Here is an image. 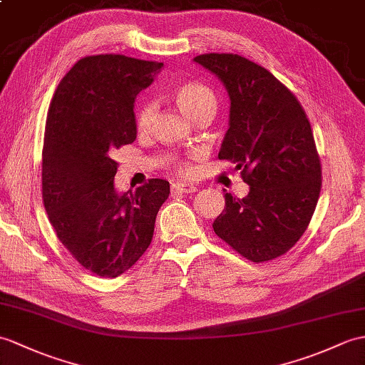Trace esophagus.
Listing matches in <instances>:
<instances>
[{"mask_svg":"<svg viewBox=\"0 0 365 365\" xmlns=\"http://www.w3.org/2000/svg\"><path fill=\"white\" fill-rule=\"evenodd\" d=\"M171 190L174 192H183V194H190V192H194L197 188L191 183H183V182H177L171 186Z\"/></svg>","mask_w":365,"mask_h":365,"instance_id":"esophagus-1","label":"esophagus"}]
</instances>
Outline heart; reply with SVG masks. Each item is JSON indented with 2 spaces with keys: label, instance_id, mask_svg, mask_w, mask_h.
<instances>
[{
  "label": "heart",
  "instance_id": "obj_1",
  "mask_svg": "<svg viewBox=\"0 0 365 365\" xmlns=\"http://www.w3.org/2000/svg\"><path fill=\"white\" fill-rule=\"evenodd\" d=\"M174 99L177 106L180 107L182 112L192 121L194 118L203 112H215L216 110V96L208 87L202 86L199 82H186L174 91ZM155 116V103L154 101H146L137 115V127L138 130H148ZM183 175L192 173L190 165L180 168Z\"/></svg>",
  "mask_w": 365,
  "mask_h": 365
}]
</instances>
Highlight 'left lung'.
Listing matches in <instances>:
<instances>
[{"label":"left lung","instance_id":"left-lung-1","mask_svg":"<svg viewBox=\"0 0 365 365\" xmlns=\"http://www.w3.org/2000/svg\"><path fill=\"white\" fill-rule=\"evenodd\" d=\"M230 98L219 158L236 163L250 186L242 199L225 192L213 228L253 262L278 258L297 242L314 213L322 171L311 124L292 93L266 68L238 54H202Z\"/></svg>","mask_w":365,"mask_h":365}]
</instances>
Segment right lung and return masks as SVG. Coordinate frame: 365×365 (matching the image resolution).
Returning <instances> with one entry per match:
<instances>
[{
  "mask_svg": "<svg viewBox=\"0 0 365 365\" xmlns=\"http://www.w3.org/2000/svg\"><path fill=\"white\" fill-rule=\"evenodd\" d=\"M162 68L120 54L83 57L51 101L41 163L45 210L65 249L99 277L115 278L140 259L169 196L163 179L116 191L112 158L137 138L135 99Z\"/></svg>",
  "mask_w": 365,
  "mask_h": 365,
  "instance_id": "right-lung-1",
  "label": "right lung"
}]
</instances>
